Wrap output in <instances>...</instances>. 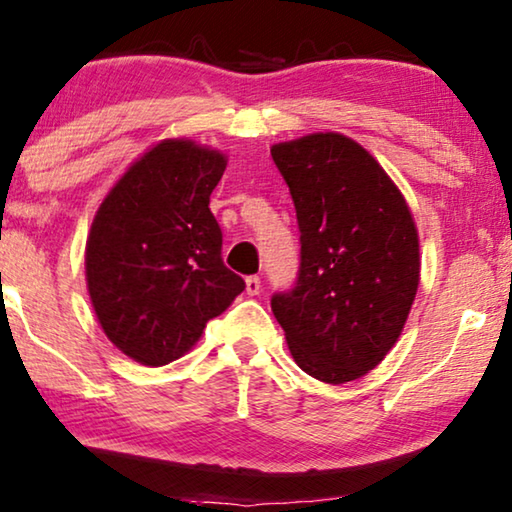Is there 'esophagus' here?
<instances>
[{
	"label": "esophagus",
	"mask_w": 512,
	"mask_h": 512,
	"mask_svg": "<svg viewBox=\"0 0 512 512\" xmlns=\"http://www.w3.org/2000/svg\"><path fill=\"white\" fill-rule=\"evenodd\" d=\"M259 290H262V280H259V276H248L246 278V292L248 294H259Z\"/></svg>",
	"instance_id": "obj_1"
}]
</instances>
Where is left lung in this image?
<instances>
[{
  "label": "left lung",
  "instance_id": "1",
  "mask_svg": "<svg viewBox=\"0 0 512 512\" xmlns=\"http://www.w3.org/2000/svg\"><path fill=\"white\" fill-rule=\"evenodd\" d=\"M299 222V271L271 297L294 362L322 383L362 378L401 334L420 280L417 229L383 167L343 134L278 143Z\"/></svg>",
  "mask_w": 512,
  "mask_h": 512
}]
</instances>
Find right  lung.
<instances>
[{
	"label": "right lung",
	"mask_w": 512,
	"mask_h": 512,
	"mask_svg": "<svg viewBox=\"0 0 512 512\" xmlns=\"http://www.w3.org/2000/svg\"><path fill=\"white\" fill-rule=\"evenodd\" d=\"M227 162L192 141H162L132 164L92 222L85 273L104 334L146 366L174 362L243 292L222 262L208 201Z\"/></svg>",
	"instance_id": "obj_1"
}]
</instances>
